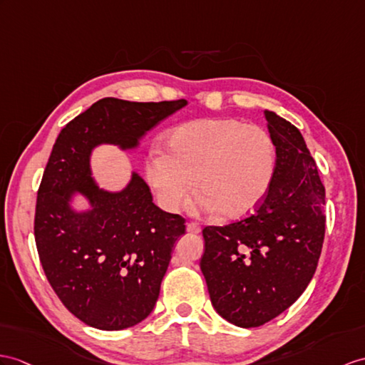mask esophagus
Instances as JSON below:
<instances>
[{
	"label": "esophagus",
	"mask_w": 365,
	"mask_h": 365,
	"mask_svg": "<svg viewBox=\"0 0 365 365\" xmlns=\"http://www.w3.org/2000/svg\"><path fill=\"white\" fill-rule=\"evenodd\" d=\"M185 229H187V232H190V234H200V230H201L197 223H187Z\"/></svg>",
	"instance_id": "34e87169"
}]
</instances>
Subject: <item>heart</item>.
<instances>
[{"label":"heart","mask_w":365,"mask_h":365,"mask_svg":"<svg viewBox=\"0 0 365 365\" xmlns=\"http://www.w3.org/2000/svg\"><path fill=\"white\" fill-rule=\"evenodd\" d=\"M168 153L152 148L145 175L161 207L176 212L198 185L197 209L227 218L250 215L266 198L274 180L271 133L238 119H200L176 127Z\"/></svg>","instance_id":"b5f03b06"}]
</instances>
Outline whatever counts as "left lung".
I'll list each match as a JSON object with an SVG mask.
<instances>
[{"instance_id": "obj_1", "label": "left lung", "mask_w": 365, "mask_h": 365, "mask_svg": "<svg viewBox=\"0 0 365 365\" xmlns=\"http://www.w3.org/2000/svg\"><path fill=\"white\" fill-rule=\"evenodd\" d=\"M264 119L277 163L254 213L202 229L201 271L213 307L237 327H260L289 308L317 268L325 235V187L300 131L272 111Z\"/></svg>"}]
</instances>
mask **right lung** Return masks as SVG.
Segmentation results:
<instances>
[{"label": "right lung", "instance_id": "1", "mask_svg": "<svg viewBox=\"0 0 365 365\" xmlns=\"http://www.w3.org/2000/svg\"><path fill=\"white\" fill-rule=\"evenodd\" d=\"M184 99L128 102L105 97L68 122L44 168L34 234L40 263L69 313L99 330H122L152 313L185 220L153 202L140 176L125 190L97 187L90 153L102 142L138 145L158 122L182 108ZM77 190L93 210L73 214L67 198Z\"/></svg>", "mask_w": 365, "mask_h": 365}]
</instances>
